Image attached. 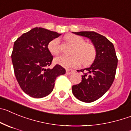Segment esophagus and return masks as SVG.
I'll use <instances>...</instances> for the list:
<instances>
[{
    "instance_id": "1",
    "label": "esophagus",
    "mask_w": 131,
    "mask_h": 131,
    "mask_svg": "<svg viewBox=\"0 0 131 131\" xmlns=\"http://www.w3.org/2000/svg\"><path fill=\"white\" fill-rule=\"evenodd\" d=\"M73 72H74V71L72 70V69H66V74H67V75H71V74L73 73Z\"/></svg>"
}]
</instances>
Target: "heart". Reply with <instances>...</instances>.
<instances>
[{"mask_svg": "<svg viewBox=\"0 0 131 131\" xmlns=\"http://www.w3.org/2000/svg\"><path fill=\"white\" fill-rule=\"evenodd\" d=\"M66 39L75 46L72 51L71 56L61 55L54 58V62L64 68H73L82 63L84 66L91 64L95 58L96 49L92 44L87 43L81 37L75 34H69ZM49 51L53 55H57L60 52V40L55 38L49 42L48 45Z\"/></svg>", "mask_w": 131, "mask_h": 131, "instance_id": "heart-1", "label": "heart"}]
</instances>
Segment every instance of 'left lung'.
Returning <instances> with one entry per match:
<instances>
[{"label": "left lung", "instance_id": "1", "mask_svg": "<svg viewBox=\"0 0 131 131\" xmlns=\"http://www.w3.org/2000/svg\"><path fill=\"white\" fill-rule=\"evenodd\" d=\"M90 39L95 47L96 56L89 68L81 69L85 71L81 82L72 86L75 97L85 103L97 100L112 86L116 75L117 58L113 44L106 38L95 32H73Z\"/></svg>", "mask_w": 131, "mask_h": 131}]
</instances>
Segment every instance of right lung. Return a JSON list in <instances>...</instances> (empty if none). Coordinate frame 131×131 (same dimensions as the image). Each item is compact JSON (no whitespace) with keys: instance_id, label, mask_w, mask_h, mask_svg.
Returning <instances> with one entry per match:
<instances>
[{"instance_id":"obj_1","label":"right lung","mask_w":131,"mask_h":131,"mask_svg":"<svg viewBox=\"0 0 131 131\" xmlns=\"http://www.w3.org/2000/svg\"><path fill=\"white\" fill-rule=\"evenodd\" d=\"M61 34L43 28H34L14 42L12 60L15 77L25 93L42 98L52 92L56 77L66 73L60 65L47 69L52 61L49 42Z\"/></svg>"}]
</instances>
